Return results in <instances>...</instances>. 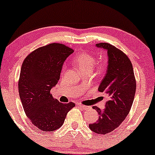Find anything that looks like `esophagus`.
Listing matches in <instances>:
<instances>
[{
    "label": "esophagus",
    "instance_id": "obj_1",
    "mask_svg": "<svg viewBox=\"0 0 155 155\" xmlns=\"http://www.w3.org/2000/svg\"><path fill=\"white\" fill-rule=\"evenodd\" d=\"M78 107H80V108H81V109H84V110H86V109H89V108H90V107H89V106H84V105H81V104H78Z\"/></svg>",
    "mask_w": 155,
    "mask_h": 155
}]
</instances>
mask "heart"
<instances>
[{"mask_svg": "<svg viewBox=\"0 0 155 155\" xmlns=\"http://www.w3.org/2000/svg\"><path fill=\"white\" fill-rule=\"evenodd\" d=\"M74 64L79 68L81 71H84L86 70H91L95 64L96 60L94 56L91 55L90 54L86 52H82L81 54H78L76 58H74ZM104 68V64H100L99 69L102 70ZM64 69H63L64 71Z\"/></svg>", "mask_w": 155, "mask_h": 155, "instance_id": "obj_1", "label": "heart"}]
</instances>
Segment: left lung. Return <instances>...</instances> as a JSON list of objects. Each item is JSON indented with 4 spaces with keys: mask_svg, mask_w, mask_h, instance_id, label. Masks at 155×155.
I'll return each mask as SVG.
<instances>
[{
    "mask_svg": "<svg viewBox=\"0 0 155 155\" xmlns=\"http://www.w3.org/2000/svg\"><path fill=\"white\" fill-rule=\"evenodd\" d=\"M95 46L107 51V69L98 91L107 94L109 101L104 110L93 106L99 119L89 126L94 133L106 134L120 126L129 113L135 94L136 81L132 64L122 51L107 43Z\"/></svg>",
    "mask_w": 155,
    "mask_h": 155,
    "instance_id": "obj_1",
    "label": "left lung"
}]
</instances>
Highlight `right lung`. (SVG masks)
Instances as JSON below:
<instances>
[{
  "label": "right lung",
  "instance_id": "right-lung-1",
  "mask_svg": "<svg viewBox=\"0 0 155 155\" xmlns=\"http://www.w3.org/2000/svg\"><path fill=\"white\" fill-rule=\"evenodd\" d=\"M64 44H51L30 53L21 66L18 90L31 124L44 131L57 130L64 123L74 103L62 104L50 94L60 79L62 66L73 53Z\"/></svg>",
  "mask_w": 155,
  "mask_h": 155
}]
</instances>
